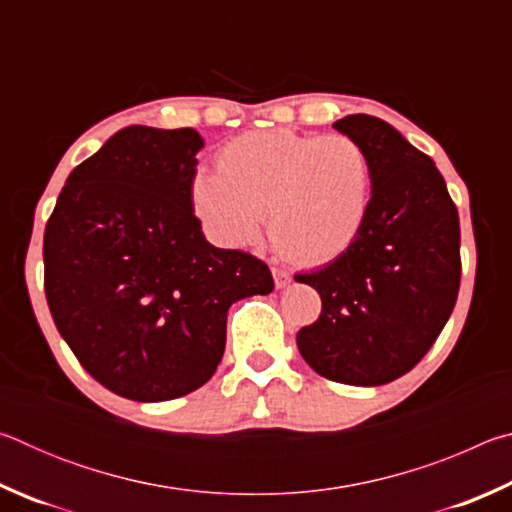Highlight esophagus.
<instances>
[{"label":"esophagus","instance_id":"1","mask_svg":"<svg viewBox=\"0 0 512 512\" xmlns=\"http://www.w3.org/2000/svg\"><path fill=\"white\" fill-rule=\"evenodd\" d=\"M273 280H275V287L282 289V287H287V284L291 282V273L287 271V268L273 266Z\"/></svg>","mask_w":512,"mask_h":512}]
</instances>
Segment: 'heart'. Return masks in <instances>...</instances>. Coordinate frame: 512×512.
I'll list each match as a JSON object with an SVG mask.
<instances>
[{
    "label": "heart",
    "mask_w": 512,
    "mask_h": 512,
    "mask_svg": "<svg viewBox=\"0 0 512 512\" xmlns=\"http://www.w3.org/2000/svg\"><path fill=\"white\" fill-rule=\"evenodd\" d=\"M216 167L196 173L192 203L221 246L253 244L268 214L282 255L325 264L352 246L368 219L370 158L345 135L253 131L225 144Z\"/></svg>",
    "instance_id": "heart-1"
}]
</instances>
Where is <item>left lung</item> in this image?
<instances>
[{"mask_svg":"<svg viewBox=\"0 0 512 512\" xmlns=\"http://www.w3.org/2000/svg\"><path fill=\"white\" fill-rule=\"evenodd\" d=\"M334 128L368 153L370 210L343 255L296 275L323 300L318 320L296 341L318 375L381 386L406 375L452 316L461 287V225L436 164L391 124L350 115Z\"/></svg>","mask_w":512,"mask_h":512,"instance_id":"8db88e82","label":"left lung"}]
</instances>
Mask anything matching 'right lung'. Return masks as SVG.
Segmentation results:
<instances>
[{
	"label": "right lung",
	"mask_w": 512,
	"mask_h": 512,
	"mask_svg": "<svg viewBox=\"0 0 512 512\" xmlns=\"http://www.w3.org/2000/svg\"><path fill=\"white\" fill-rule=\"evenodd\" d=\"M201 149L194 128H121L69 173L45 228L60 336L99 384L135 402L201 388L232 302L273 291L262 259L205 239L192 203Z\"/></svg>",
	"instance_id": "right-lung-1"
}]
</instances>
